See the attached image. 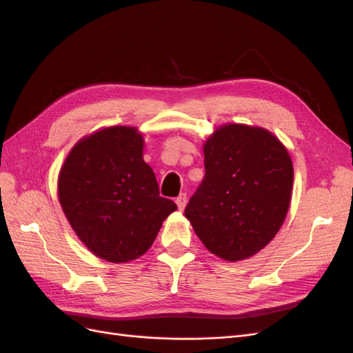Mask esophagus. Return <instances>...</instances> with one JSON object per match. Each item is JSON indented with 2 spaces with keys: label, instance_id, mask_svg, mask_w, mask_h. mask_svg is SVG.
Returning a JSON list of instances; mask_svg holds the SVG:
<instances>
[{
  "label": "esophagus",
  "instance_id": "1",
  "mask_svg": "<svg viewBox=\"0 0 353 353\" xmlns=\"http://www.w3.org/2000/svg\"><path fill=\"white\" fill-rule=\"evenodd\" d=\"M176 205H178V209H179V210H183V209L185 208V205H187V194H185V193L179 194V196L176 197Z\"/></svg>",
  "mask_w": 353,
  "mask_h": 353
}]
</instances>
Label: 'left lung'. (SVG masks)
<instances>
[{
  "label": "left lung",
  "instance_id": "left-lung-1",
  "mask_svg": "<svg viewBox=\"0 0 353 353\" xmlns=\"http://www.w3.org/2000/svg\"><path fill=\"white\" fill-rule=\"evenodd\" d=\"M203 153L206 174L185 216L218 258H252L285 219L293 190L290 154L270 131L241 123L216 128Z\"/></svg>",
  "mask_w": 353,
  "mask_h": 353
}]
</instances>
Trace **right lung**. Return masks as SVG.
Here are the masks:
<instances>
[{
  "label": "right lung",
  "mask_w": 353,
  "mask_h": 353,
  "mask_svg": "<svg viewBox=\"0 0 353 353\" xmlns=\"http://www.w3.org/2000/svg\"><path fill=\"white\" fill-rule=\"evenodd\" d=\"M135 126H109L73 145L59 174V200L79 240L99 258L125 263L152 248L176 210L159 196Z\"/></svg>",
  "instance_id": "add662e5"
}]
</instances>
